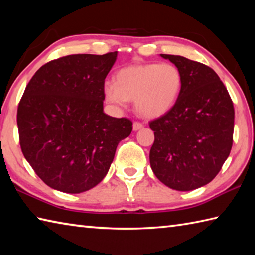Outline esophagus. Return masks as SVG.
Instances as JSON below:
<instances>
[{
	"instance_id": "34e87169",
	"label": "esophagus",
	"mask_w": 255,
	"mask_h": 255,
	"mask_svg": "<svg viewBox=\"0 0 255 255\" xmlns=\"http://www.w3.org/2000/svg\"><path fill=\"white\" fill-rule=\"evenodd\" d=\"M143 127V125L141 124V123H138V122H134L133 124H132V129H133V131H138V130H140V129Z\"/></svg>"
}]
</instances>
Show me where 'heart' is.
<instances>
[{
    "label": "heart",
    "mask_w": 255,
    "mask_h": 255,
    "mask_svg": "<svg viewBox=\"0 0 255 255\" xmlns=\"http://www.w3.org/2000/svg\"><path fill=\"white\" fill-rule=\"evenodd\" d=\"M182 84L180 69L171 63L133 64L119 69L115 82H105L104 95L118 107L133 99L140 116L159 118L176 105Z\"/></svg>",
    "instance_id": "heart-1"
}]
</instances>
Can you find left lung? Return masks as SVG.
I'll list each match as a JSON object with an SVG mask.
<instances>
[{
	"instance_id": "left-lung-1",
	"label": "left lung",
	"mask_w": 255,
	"mask_h": 255,
	"mask_svg": "<svg viewBox=\"0 0 255 255\" xmlns=\"http://www.w3.org/2000/svg\"><path fill=\"white\" fill-rule=\"evenodd\" d=\"M160 56L180 69L183 84L171 111L149 124L150 166L167 187L190 191L210 182L230 154L233 104L212 68L179 55Z\"/></svg>"
}]
</instances>
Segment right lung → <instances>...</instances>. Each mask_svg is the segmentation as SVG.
I'll use <instances>...</instances> for the list:
<instances>
[{
  "label": "right lung",
  "mask_w": 255,
  "mask_h": 255,
  "mask_svg": "<svg viewBox=\"0 0 255 255\" xmlns=\"http://www.w3.org/2000/svg\"><path fill=\"white\" fill-rule=\"evenodd\" d=\"M116 59L117 52L68 55L43 65L25 88L17 109L22 152L55 190L97 186L131 133L129 119L104 113L105 78Z\"/></svg>",
  "instance_id": "obj_1"
}]
</instances>
